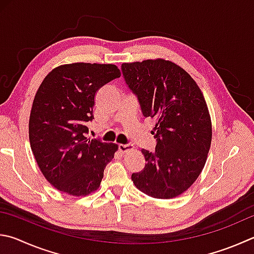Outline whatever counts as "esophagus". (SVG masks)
Wrapping results in <instances>:
<instances>
[{"label": "esophagus", "mask_w": 254, "mask_h": 254, "mask_svg": "<svg viewBox=\"0 0 254 254\" xmlns=\"http://www.w3.org/2000/svg\"><path fill=\"white\" fill-rule=\"evenodd\" d=\"M119 150L122 153H126L128 150H133V145L131 144H119Z\"/></svg>", "instance_id": "1"}]
</instances>
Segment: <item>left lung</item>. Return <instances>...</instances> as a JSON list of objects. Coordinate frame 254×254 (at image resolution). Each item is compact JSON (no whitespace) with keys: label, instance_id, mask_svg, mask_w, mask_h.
I'll return each mask as SVG.
<instances>
[{"label":"left lung","instance_id":"8db88e82","mask_svg":"<svg viewBox=\"0 0 254 254\" xmlns=\"http://www.w3.org/2000/svg\"><path fill=\"white\" fill-rule=\"evenodd\" d=\"M122 74L144 118L155 121V150L142 149L145 167L135 187L156 199H172L199 177L209 153L212 127L204 96L188 72L165 60L123 63Z\"/></svg>","mask_w":254,"mask_h":254}]
</instances>
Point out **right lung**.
<instances>
[{"mask_svg":"<svg viewBox=\"0 0 254 254\" xmlns=\"http://www.w3.org/2000/svg\"><path fill=\"white\" fill-rule=\"evenodd\" d=\"M121 76L113 64L72 63L55 67L41 83L32 105L29 136L45 179L71 195H86L100 187L118 145L87 139L94 96Z\"/></svg>","mask_w":254,"mask_h":254,"instance_id":"obj_1","label":"right lung"}]
</instances>
